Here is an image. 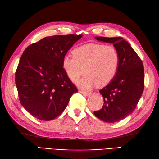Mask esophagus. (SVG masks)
<instances>
[{
	"label": "esophagus",
	"mask_w": 159,
	"mask_h": 159,
	"mask_svg": "<svg viewBox=\"0 0 159 159\" xmlns=\"http://www.w3.org/2000/svg\"><path fill=\"white\" fill-rule=\"evenodd\" d=\"M79 92H80V93H82V94H84V95H85V96H89V95H90V92H88L84 91V90H80Z\"/></svg>",
	"instance_id": "esophagus-1"
}]
</instances>
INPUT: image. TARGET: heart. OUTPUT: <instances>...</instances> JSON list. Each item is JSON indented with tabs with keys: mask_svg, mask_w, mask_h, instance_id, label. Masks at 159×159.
Segmentation results:
<instances>
[{
	"mask_svg": "<svg viewBox=\"0 0 159 159\" xmlns=\"http://www.w3.org/2000/svg\"><path fill=\"white\" fill-rule=\"evenodd\" d=\"M72 55L63 57L62 67L73 82L81 76L84 68L86 75L76 82L82 90H90L96 84L105 86L117 74L120 57L113 46L87 44L75 48Z\"/></svg>",
	"mask_w": 159,
	"mask_h": 159,
	"instance_id": "b5f03b06",
	"label": "heart"
}]
</instances>
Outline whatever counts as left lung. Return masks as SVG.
Masks as SVG:
<instances>
[{
	"label": "left lung",
	"mask_w": 159,
	"mask_h": 159,
	"mask_svg": "<svg viewBox=\"0 0 159 159\" xmlns=\"http://www.w3.org/2000/svg\"><path fill=\"white\" fill-rule=\"evenodd\" d=\"M112 43L120 57L117 74L99 92L104 98L102 109L94 114L102 121L114 123L125 119L135 110L144 88L142 61L130 44L121 37H95Z\"/></svg>",
	"instance_id": "left-lung-1"
}]
</instances>
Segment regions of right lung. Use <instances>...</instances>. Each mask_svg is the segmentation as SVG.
Wrapping results in <instances>:
<instances>
[{
    "instance_id": "1",
    "label": "right lung",
    "mask_w": 159,
    "mask_h": 159,
    "mask_svg": "<svg viewBox=\"0 0 159 159\" xmlns=\"http://www.w3.org/2000/svg\"><path fill=\"white\" fill-rule=\"evenodd\" d=\"M83 35L45 37L24 51L15 72L21 105L33 117L50 121L67 107L77 89L62 67V59Z\"/></svg>"
}]
</instances>
